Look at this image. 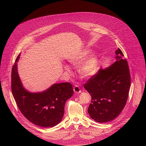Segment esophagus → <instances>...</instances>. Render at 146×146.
<instances>
[{
  "mask_svg": "<svg viewBox=\"0 0 146 146\" xmlns=\"http://www.w3.org/2000/svg\"><path fill=\"white\" fill-rule=\"evenodd\" d=\"M73 90H74V91L75 92V93H76V94H79V93H80V92H81L80 88V87H79L78 85H76L74 87Z\"/></svg>",
  "mask_w": 146,
  "mask_h": 146,
  "instance_id": "1",
  "label": "esophagus"
}]
</instances>
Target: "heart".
I'll use <instances>...</instances> for the list:
<instances>
[{
    "label": "heart",
    "mask_w": 146,
    "mask_h": 146,
    "mask_svg": "<svg viewBox=\"0 0 146 146\" xmlns=\"http://www.w3.org/2000/svg\"><path fill=\"white\" fill-rule=\"evenodd\" d=\"M90 53V51L89 50H83L69 59V62L72 66H79V73L86 78L92 76L95 73L97 69V57L95 55H91L88 56ZM64 68L66 70H69L68 66H64Z\"/></svg>",
    "instance_id": "1"
}]
</instances>
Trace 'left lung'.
<instances>
[{"label":"left lung","instance_id":"obj_1","mask_svg":"<svg viewBox=\"0 0 146 146\" xmlns=\"http://www.w3.org/2000/svg\"><path fill=\"white\" fill-rule=\"evenodd\" d=\"M115 54V62L106 69L101 68L84 85L92 98L88 113L98 123L117 117L128 98L131 78L127 62L119 48Z\"/></svg>","mask_w":146,"mask_h":146}]
</instances>
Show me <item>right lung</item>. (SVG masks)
Listing matches in <instances>:
<instances>
[{"label":"right lung","instance_id":"1","mask_svg":"<svg viewBox=\"0 0 146 146\" xmlns=\"http://www.w3.org/2000/svg\"><path fill=\"white\" fill-rule=\"evenodd\" d=\"M18 56L11 72V90L16 103L24 117L34 124L52 127L62 120L67 100L72 96L70 83L54 84L41 92H30L21 83L17 72Z\"/></svg>","mask_w":146,"mask_h":146}]
</instances>
